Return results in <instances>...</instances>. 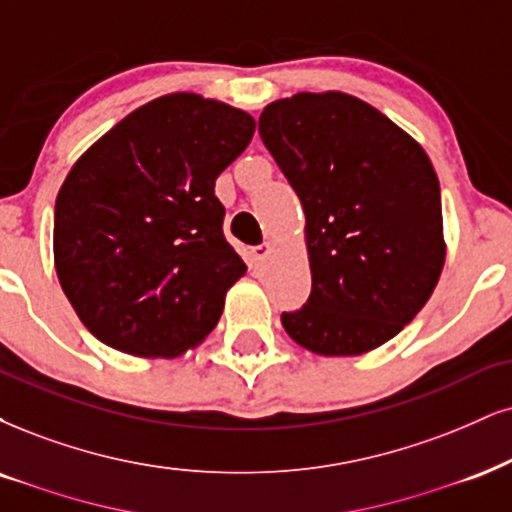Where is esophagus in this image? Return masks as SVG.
<instances>
[{"instance_id":"obj_1","label":"esophagus","mask_w":512,"mask_h":512,"mask_svg":"<svg viewBox=\"0 0 512 512\" xmlns=\"http://www.w3.org/2000/svg\"><path fill=\"white\" fill-rule=\"evenodd\" d=\"M268 254H270V244H258V246H251V249H249L251 263H254V266H261V263L268 258Z\"/></svg>"}]
</instances>
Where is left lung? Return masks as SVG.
Returning a JSON list of instances; mask_svg holds the SVG:
<instances>
[{"mask_svg": "<svg viewBox=\"0 0 512 512\" xmlns=\"http://www.w3.org/2000/svg\"><path fill=\"white\" fill-rule=\"evenodd\" d=\"M258 132L306 213L311 296L282 313L296 344L358 356L389 342L437 287L446 244L432 161L361 99L301 92Z\"/></svg>", "mask_w": 512, "mask_h": 512, "instance_id": "8db88e82", "label": "left lung"}]
</instances>
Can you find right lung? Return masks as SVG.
Wrapping results in <instances>:
<instances>
[{
	"instance_id": "right-lung-1",
	"label": "right lung",
	"mask_w": 512,
	"mask_h": 512,
	"mask_svg": "<svg viewBox=\"0 0 512 512\" xmlns=\"http://www.w3.org/2000/svg\"><path fill=\"white\" fill-rule=\"evenodd\" d=\"M254 128L227 104L168 94L125 116L71 168L56 197L54 261L99 342L170 358L218 325L246 266L223 235L216 178Z\"/></svg>"
}]
</instances>
